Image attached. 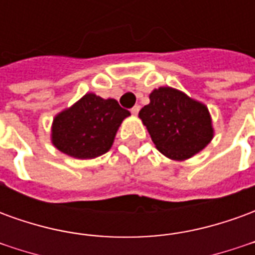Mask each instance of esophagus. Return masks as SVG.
<instances>
[{"instance_id": "34e87169", "label": "esophagus", "mask_w": 255, "mask_h": 255, "mask_svg": "<svg viewBox=\"0 0 255 255\" xmlns=\"http://www.w3.org/2000/svg\"><path fill=\"white\" fill-rule=\"evenodd\" d=\"M139 109H140V106L139 105H135L132 108V109H131V113H132V115H138L139 113Z\"/></svg>"}]
</instances>
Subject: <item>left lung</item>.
I'll use <instances>...</instances> for the list:
<instances>
[{
    "label": "left lung",
    "mask_w": 255,
    "mask_h": 255,
    "mask_svg": "<svg viewBox=\"0 0 255 255\" xmlns=\"http://www.w3.org/2000/svg\"><path fill=\"white\" fill-rule=\"evenodd\" d=\"M139 117L155 147L172 160H187L213 138L208 108L172 87L154 90Z\"/></svg>",
    "instance_id": "left-lung-1"
}]
</instances>
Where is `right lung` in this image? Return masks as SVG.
Masks as SVG:
<instances>
[{
    "label": "right lung",
    "instance_id": "add662e5",
    "mask_svg": "<svg viewBox=\"0 0 255 255\" xmlns=\"http://www.w3.org/2000/svg\"><path fill=\"white\" fill-rule=\"evenodd\" d=\"M129 112L116 100L86 94L53 122L52 140L60 151L75 158H95L111 149L117 128Z\"/></svg>",
    "mask_w": 255,
    "mask_h": 255
}]
</instances>
